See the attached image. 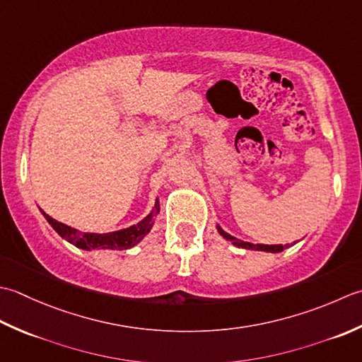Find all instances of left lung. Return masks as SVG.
<instances>
[{
    "label": "left lung",
    "mask_w": 362,
    "mask_h": 362,
    "mask_svg": "<svg viewBox=\"0 0 362 362\" xmlns=\"http://www.w3.org/2000/svg\"><path fill=\"white\" fill-rule=\"evenodd\" d=\"M217 230H218V233L223 235V238L226 239V240H230V242H233L235 247H239V248H250V250H261V252H270V253H278V252H283L284 248H287L289 247V243H286V245H264V243H257V245H255V243H250V242H243V240H240V239H238V238H233L231 234H228V233H225L222 228L220 226H217Z\"/></svg>",
    "instance_id": "left-lung-1"
}]
</instances>
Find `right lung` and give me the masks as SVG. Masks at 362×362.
Returning a JSON list of instances; mask_svg holds the SVG:
<instances>
[{
    "instance_id": "right-lung-1",
    "label": "right lung",
    "mask_w": 362,
    "mask_h": 362,
    "mask_svg": "<svg viewBox=\"0 0 362 362\" xmlns=\"http://www.w3.org/2000/svg\"><path fill=\"white\" fill-rule=\"evenodd\" d=\"M158 212H159V202L156 200V203H154V209L142 220V222H139L137 225H132L127 228V230H120V231H114L107 234H97V233H79L78 230H75V228L57 222V220L49 217L48 214L42 211L43 216H45V218L48 220V223L54 228V231L61 235V238H64L65 240L73 243V245H76L78 248H83V250H93V248L123 250V248L134 247L136 243H139L146 234L150 233L154 223V217L158 216Z\"/></svg>"
}]
</instances>
